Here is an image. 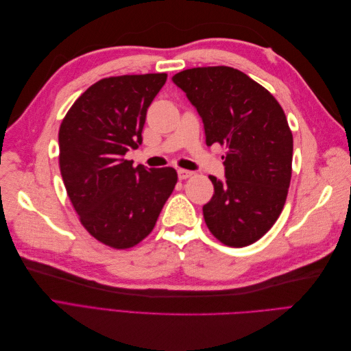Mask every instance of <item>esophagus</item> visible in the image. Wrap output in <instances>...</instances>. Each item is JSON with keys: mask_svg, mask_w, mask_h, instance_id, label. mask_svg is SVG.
<instances>
[{"mask_svg": "<svg viewBox=\"0 0 351 351\" xmlns=\"http://www.w3.org/2000/svg\"><path fill=\"white\" fill-rule=\"evenodd\" d=\"M177 174H178V178H180V180H186V178H189L190 176H193V171H189V169L180 168L178 171H177Z\"/></svg>", "mask_w": 351, "mask_h": 351, "instance_id": "1", "label": "esophagus"}]
</instances>
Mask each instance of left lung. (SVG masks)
I'll return each mask as SVG.
<instances>
[{"mask_svg":"<svg viewBox=\"0 0 351 351\" xmlns=\"http://www.w3.org/2000/svg\"><path fill=\"white\" fill-rule=\"evenodd\" d=\"M173 82L197 110L206 145H226V180L209 176L214 196L204 205L209 231L244 247L278 219L291 180L293 134L278 101L240 70L217 66L177 73Z\"/></svg>","mask_w":351,"mask_h":351,"instance_id":"left-lung-1","label":"left lung"}]
</instances>
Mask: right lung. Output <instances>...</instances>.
Listing matches in <instances>:
<instances>
[{"instance_id": "obj_1", "label": "right lung", "mask_w": 351, "mask_h": 351, "mask_svg": "<svg viewBox=\"0 0 351 351\" xmlns=\"http://www.w3.org/2000/svg\"><path fill=\"white\" fill-rule=\"evenodd\" d=\"M165 73L107 77L71 105L58 132L60 171L82 226L101 243L129 249L154 230L177 183L171 167H133L146 111Z\"/></svg>"}]
</instances>
